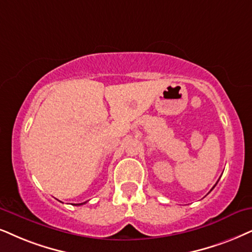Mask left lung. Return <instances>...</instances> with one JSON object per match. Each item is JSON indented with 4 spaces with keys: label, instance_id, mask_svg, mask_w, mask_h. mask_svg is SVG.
<instances>
[{
    "label": "left lung",
    "instance_id": "obj_1",
    "mask_svg": "<svg viewBox=\"0 0 252 252\" xmlns=\"http://www.w3.org/2000/svg\"><path fill=\"white\" fill-rule=\"evenodd\" d=\"M213 189H214V187H213Z\"/></svg>",
    "mask_w": 252,
    "mask_h": 252
}]
</instances>
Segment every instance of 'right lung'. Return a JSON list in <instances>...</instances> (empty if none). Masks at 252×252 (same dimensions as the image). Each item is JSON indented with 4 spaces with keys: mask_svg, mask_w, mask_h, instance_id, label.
Returning <instances> with one entry per match:
<instances>
[{
    "mask_svg": "<svg viewBox=\"0 0 252 252\" xmlns=\"http://www.w3.org/2000/svg\"><path fill=\"white\" fill-rule=\"evenodd\" d=\"M80 205H84V203H78V205H76V206H80Z\"/></svg>",
    "mask_w": 252,
    "mask_h": 252,
    "instance_id": "right-lung-1",
    "label": "right lung"
}]
</instances>
